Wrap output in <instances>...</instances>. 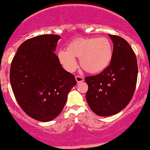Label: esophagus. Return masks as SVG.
Masks as SVG:
<instances>
[{
  "instance_id": "1",
  "label": "esophagus",
  "mask_w": 150,
  "mask_h": 150,
  "mask_svg": "<svg viewBox=\"0 0 150 150\" xmlns=\"http://www.w3.org/2000/svg\"><path fill=\"white\" fill-rule=\"evenodd\" d=\"M75 79H76L77 83L82 82V81H84V79H83L82 77H81V76H79V75H76V76H75Z\"/></svg>"
}]
</instances>
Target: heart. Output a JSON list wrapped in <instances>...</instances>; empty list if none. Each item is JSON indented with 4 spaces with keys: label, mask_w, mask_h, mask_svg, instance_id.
Masks as SVG:
<instances>
[{
    "label": "heart",
    "mask_w": 150,
    "mask_h": 150,
    "mask_svg": "<svg viewBox=\"0 0 150 150\" xmlns=\"http://www.w3.org/2000/svg\"><path fill=\"white\" fill-rule=\"evenodd\" d=\"M67 50H59L58 59L65 70L72 72L77 68L75 58L85 71L99 73L110 65L113 57V46L106 37H80L69 43Z\"/></svg>",
    "instance_id": "1"
}]
</instances>
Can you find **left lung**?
<instances>
[{
  "label": "left lung",
  "mask_w": 150,
  "mask_h": 150,
  "mask_svg": "<svg viewBox=\"0 0 150 150\" xmlns=\"http://www.w3.org/2000/svg\"><path fill=\"white\" fill-rule=\"evenodd\" d=\"M114 43L110 64L98 75L87 76L86 100L94 113L101 117L121 111L131 100L137 85L136 55L124 38L109 34Z\"/></svg>",
  "instance_id": "1"
}]
</instances>
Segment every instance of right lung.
Listing matches in <instances>:
<instances>
[{
  "instance_id": "right-lung-1",
  "label": "right lung",
  "mask_w": 150,
  "mask_h": 150,
  "mask_svg": "<svg viewBox=\"0 0 150 150\" xmlns=\"http://www.w3.org/2000/svg\"><path fill=\"white\" fill-rule=\"evenodd\" d=\"M60 38L49 34L29 39L19 46L11 62L10 81L15 98L29 117L39 121L55 119L77 84L54 52Z\"/></svg>"
}]
</instances>
